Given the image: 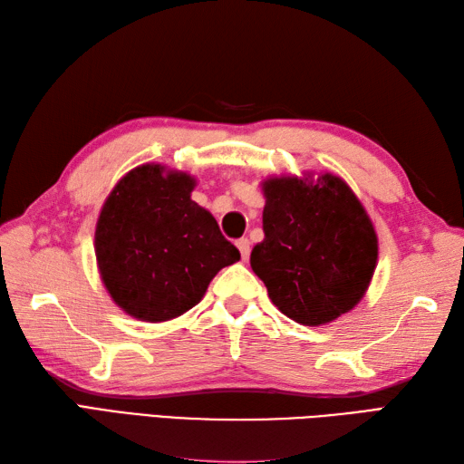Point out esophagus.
I'll use <instances>...</instances> for the list:
<instances>
[{"mask_svg": "<svg viewBox=\"0 0 464 464\" xmlns=\"http://www.w3.org/2000/svg\"><path fill=\"white\" fill-rule=\"evenodd\" d=\"M235 245H237V249H239L243 261H246V258H249V255H251V243H249V239H245V237H243V239H239Z\"/></svg>", "mask_w": 464, "mask_h": 464, "instance_id": "esophagus-1", "label": "esophagus"}]
</instances>
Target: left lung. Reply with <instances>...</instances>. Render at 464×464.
<instances>
[{
    "label": "left lung",
    "mask_w": 464,
    "mask_h": 464,
    "mask_svg": "<svg viewBox=\"0 0 464 464\" xmlns=\"http://www.w3.org/2000/svg\"><path fill=\"white\" fill-rule=\"evenodd\" d=\"M265 239L251 266L268 298L304 326H322L360 303L378 265V235L348 183L332 174L263 183Z\"/></svg>",
    "instance_id": "obj_1"
}]
</instances>
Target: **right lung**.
<instances>
[{
    "label": "right lung",
    "mask_w": 464,
    "mask_h": 464,
    "mask_svg": "<svg viewBox=\"0 0 464 464\" xmlns=\"http://www.w3.org/2000/svg\"><path fill=\"white\" fill-rule=\"evenodd\" d=\"M186 171L144 164L116 183L94 233L101 278L126 314L166 322L196 306L241 253L191 199Z\"/></svg>",
    "instance_id": "1"
}]
</instances>
